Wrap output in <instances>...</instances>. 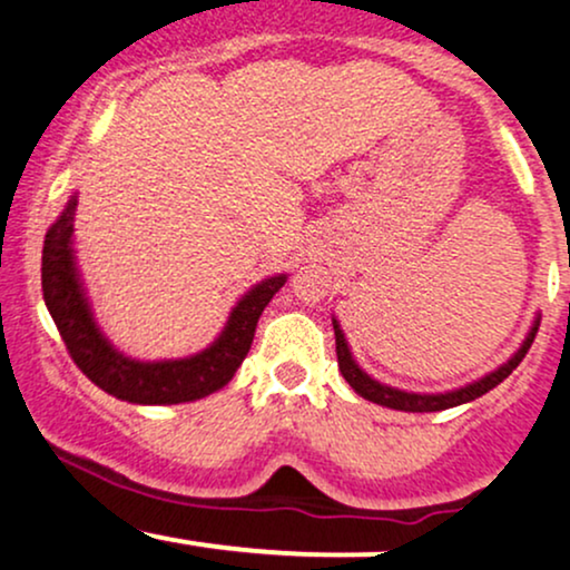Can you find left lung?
Instances as JSON below:
<instances>
[{"mask_svg":"<svg viewBox=\"0 0 570 570\" xmlns=\"http://www.w3.org/2000/svg\"><path fill=\"white\" fill-rule=\"evenodd\" d=\"M335 324V345H337V367L343 372V377L348 381V385L353 391H356L358 396L370 399V402L375 404H383V407H391V410H404V412H436V410H448V407H458V404L463 402H472V399L488 394L490 389H495L501 381H507L509 375H512V370H517V364L525 358L528 348L533 345L535 340V332H539V322L533 324L531 335L525 337V343H522V348L514 353L512 358H509L503 367H499L495 372H490V375L482 377V381H476L472 385H466V389H458V391H450V394H407V391H399V389H391V385H383L377 381H372L367 372L358 370V364L353 362L351 351H348V343H345L343 332H340V324Z\"/></svg>","mask_w":570,"mask_h":570,"instance_id":"1","label":"left lung"}]
</instances>
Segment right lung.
Listing matches in <instances>:
<instances>
[{
    "instance_id": "obj_1",
    "label": "right lung",
    "mask_w": 570,
    "mask_h": 570,
    "mask_svg": "<svg viewBox=\"0 0 570 570\" xmlns=\"http://www.w3.org/2000/svg\"><path fill=\"white\" fill-rule=\"evenodd\" d=\"M75 206L77 198H71L61 219L45 235L42 297L71 362L82 370V375L107 394L134 404L193 402V399L214 394L222 385L230 383L235 370L244 364L246 353L252 348L259 316L273 294L284 286L286 276L265 278L263 284L244 294L240 303L233 307L230 322L217 343L200 351L198 356L179 358V362H134V358L117 353L107 343V337L98 332L94 313L82 294L75 254H71Z\"/></svg>"
}]
</instances>
